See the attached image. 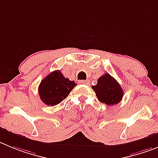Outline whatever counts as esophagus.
<instances>
[{
    "instance_id": "esophagus-1",
    "label": "esophagus",
    "mask_w": 158,
    "mask_h": 158,
    "mask_svg": "<svg viewBox=\"0 0 158 158\" xmlns=\"http://www.w3.org/2000/svg\"><path fill=\"white\" fill-rule=\"evenodd\" d=\"M79 82L80 84H84V85H87V84H89V81L86 80H79Z\"/></svg>"
}]
</instances>
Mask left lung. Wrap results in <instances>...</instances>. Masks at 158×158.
Segmentation results:
<instances>
[{"label": "left lung", "mask_w": 158, "mask_h": 158, "mask_svg": "<svg viewBox=\"0 0 158 158\" xmlns=\"http://www.w3.org/2000/svg\"><path fill=\"white\" fill-rule=\"evenodd\" d=\"M92 88L98 100L107 105L118 104L123 97V90L120 84L108 73L101 76L97 85L93 86Z\"/></svg>", "instance_id": "obj_1"}]
</instances>
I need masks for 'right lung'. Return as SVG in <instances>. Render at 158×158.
<instances>
[{"label":"right lung","instance_id":"right-lung-1","mask_svg":"<svg viewBox=\"0 0 158 158\" xmlns=\"http://www.w3.org/2000/svg\"><path fill=\"white\" fill-rule=\"evenodd\" d=\"M76 86L74 81L64 77L60 71H54L41 81L39 95L47 105H57L65 99Z\"/></svg>","mask_w":158,"mask_h":158}]
</instances>
